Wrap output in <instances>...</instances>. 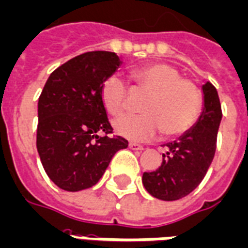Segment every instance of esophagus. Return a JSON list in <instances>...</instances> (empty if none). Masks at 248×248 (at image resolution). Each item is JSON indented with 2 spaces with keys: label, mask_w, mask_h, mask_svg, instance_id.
Returning <instances> with one entry per match:
<instances>
[{
  "label": "esophagus",
  "mask_w": 248,
  "mask_h": 248,
  "mask_svg": "<svg viewBox=\"0 0 248 248\" xmlns=\"http://www.w3.org/2000/svg\"><path fill=\"white\" fill-rule=\"evenodd\" d=\"M129 148H131L132 150H144V146L137 144V142H129Z\"/></svg>",
  "instance_id": "esophagus-1"
}]
</instances>
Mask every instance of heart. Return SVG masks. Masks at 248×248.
<instances>
[{"label":"heart","instance_id":"heart-1","mask_svg":"<svg viewBox=\"0 0 248 248\" xmlns=\"http://www.w3.org/2000/svg\"><path fill=\"white\" fill-rule=\"evenodd\" d=\"M136 89L148 93L142 103L144 113L123 115L113 122L117 135L132 141H146L162 129L166 136L182 135L199 120L202 109V94L179 70L169 64L154 62L131 70ZM128 86L122 78L109 76L100 86L104 108L117 116L125 108Z\"/></svg>","mask_w":248,"mask_h":248}]
</instances>
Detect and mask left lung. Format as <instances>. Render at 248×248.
<instances>
[{"instance_id":"left-lung-1","label":"left lung","mask_w":248,"mask_h":248,"mask_svg":"<svg viewBox=\"0 0 248 248\" xmlns=\"http://www.w3.org/2000/svg\"><path fill=\"white\" fill-rule=\"evenodd\" d=\"M202 94L204 108L196 124L178 140L167 142L161 166L142 175L146 191L159 200H179L192 192L213 161L222 111L218 93L210 82L202 85Z\"/></svg>"}]
</instances>
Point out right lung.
Instances as JSON below:
<instances>
[{
  "mask_svg": "<svg viewBox=\"0 0 248 248\" xmlns=\"http://www.w3.org/2000/svg\"><path fill=\"white\" fill-rule=\"evenodd\" d=\"M122 61L115 52L76 56L52 72L38 103L36 148L46 175L61 189L76 192L103 176L115 153L128 146L112 126L100 86ZM106 136L100 138L98 133Z\"/></svg>",
  "mask_w": 248,
  "mask_h": 248,
  "instance_id": "obj_1",
  "label": "right lung"
}]
</instances>
